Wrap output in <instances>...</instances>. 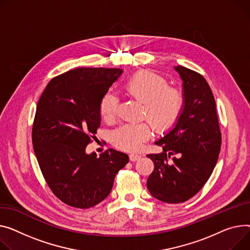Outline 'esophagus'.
<instances>
[{"mask_svg": "<svg viewBox=\"0 0 250 250\" xmlns=\"http://www.w3.org/2000/svg\"><path fill=\"white\" fill-rule=\"evenodd\" d=\"M140 158H141V155H138V154H130V155H129V160H130L131 162H136V161H138Z\"/></svg>", "mask_w": 250, "mask_h": 250, "instance_id": "obj_1", "label": "esophagus"}]
</instances>
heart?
<instances>
[{"label":"heart","mask_w":250,"mask_h":250,"mask_svg":"<svg viewBox=\"0 0 250 250\" xmlns=\"http://www.w3.org/2000/svg\"><path fill=\"white\" fill-rule=\"evenodd\" d=\"M168 80L149 70H141L131 75L124 84L125 93L144 104L143 116L157 132L171 128L181 114L184 96L180 89L168 86ZM119 99L107 91L99 103V113L106 123L114 121ZM151 126L146 123L127 124L112 134L114 145L128 152H135L151 137Z\"/></svg>","instance_id":"heart-1"}]
</instances>
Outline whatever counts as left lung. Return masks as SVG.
I'll list each match as a JSON object with an SVG mask.
<instances>
[{"label": "left lung", "instance_id": "obj_1", "mask_svg": "<svg viewBox=\"0 0 250 250\" xmlns=\"http://www.w3.org/2000/svg\"><path fill=\"white\" fill-rule=\"evenodd\" d=\"M174 68L183 80L184 104L174 127L156 142L163 152L146 156L155 165L147 190L166 203L185 202L200 191L221 147L216 104L206 79L184 66Z\"/></svg>", "mask_w": 250, "mask_h": 250}]
</instances>
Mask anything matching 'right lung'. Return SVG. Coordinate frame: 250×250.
Here are the masks:
<instances>
[{"mask_svg": "<svg viewBox=\"0 0 250 250\" xmlns=\"http://www.w3.org/2000/svg\"><path fill=\"white\" fill-rule=\"evenodd\" d=\"M120 68H76L50 80L37 104L33 148L49 188L69 206L86 209L109 195L115 175L128 163L109 148L96 157L86 146L101 125L99 103Z\"/></svg>", "mask_w": 250, "mask_h": 250, "instance_id": "obj_1", "label": "right lung"}]
</instances>
